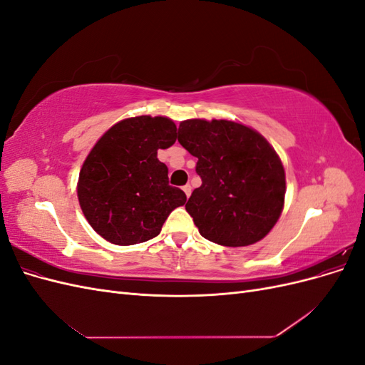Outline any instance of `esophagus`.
Listing matches in <instances>:
<instances>
[{
  "label": "esophagus",
  "instance_id": "1",
  "mask_svg": "<svg viewBox=\"0 0 365 365\" xmlns=\"http://www.w3.org/2000/svg\"><path fill=\"white\" fill-rule=\"evenodd\" d=\"M182 190H184L185 196H187V197H189V196H190V193H192V187H190L189 184H185V185L182 187Z\"/></svg>",
  "mask_w": 365,
  "mask_h": 365
}]
</instances>
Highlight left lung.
<instances>
[{
  "mask_svg": "<svg viewBox=\"0 0 365 365\" xmlns=\"http://www.w3.org/2000/svg\"><path fill=\"white\" fill-rule=\"evenodd\" d=\"M180 145L197 158L201 187L185 210L202 237L224 247L252 245L277 222L286 192L277 153L257 130L230 120L180 123Z\"/></svg>",
  "mask_w": 365,
  "mask_h": 365,
  "instance_id": "1",
  "label": "left lung"
}]
</instances>
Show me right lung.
I'll use <instances>...</instances> for the list:
<instances>
[{
  "mask_svg": "<svg viewBox=\"0 0 365 365\" xmlns=\"http://www.w3.org/2000/svg\"><path fill=\"white\" fill-rule=\"evenodd\" d=\"M176 141L168 117L121 120L101 137L82 165L77 197L97 235L115 245H135L160 235L165 219L187 197L169 185L157 155Z\"/></svg>",
  "mask_w": 365,
  "mask_h": 365,
  "instance_id": "right-lung-1",
  "label": "right lung"
}]
</instances>
